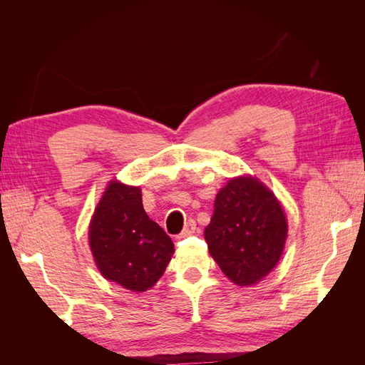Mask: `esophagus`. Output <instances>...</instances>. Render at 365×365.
<instances>
[{
	"label": "esophagus",
	"mask_w": 365,
	"mask_h": 365,
	"mask_svg": "<svg viewBox=\"0 0 365 365\" xmlns=\"http://www.w3.org/2000/svg\"><path fill=\"white\" fill-rule=\"evenodd\" d=\"M195 230H196V222H195V219H189V220H187V222H185V225H184L182 231L180 233L178 239H182V237H187V236L193 235V233H195Z\"/></svg>",
	"instance_id": "34e87169"
}]
</instances>
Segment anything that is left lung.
Here are the masks:
<instances>
[{
  "label": "left lung",
  "mask_w": 365,
  "mask_h": 365,
  "mask_svg": "<svg viewBox=\"0 0 365 365\" xmlns=\"http://www.w3.org/2000/svg\"><path fill=\"white\" fill-rule=\"evenodd\" d=\"M288 224L275 196L252 178L220 189L204 236L219 268L239 286L263 279L277 264Z\"/></svg>",
  "instance_id": "obj_1"
}]
</instances>
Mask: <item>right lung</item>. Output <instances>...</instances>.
Masks as SVG:
<instances>
[{"label": "right lung", "instance_id": "obj_1", "mask_svg": "<svg viewBox=\"0 0 365 365\" xmlns=\"http://www.w3.org/2000/svg\"><path fill=\"white\" fill-rule=\"evenodd\" d=\"M90 247L103 277L143 292L158 282L173 254V242L146 215L141 190L111 182L90 227Z\"/></svg>", "mask_w": 365, "mask_h": 365}]
</instances>
